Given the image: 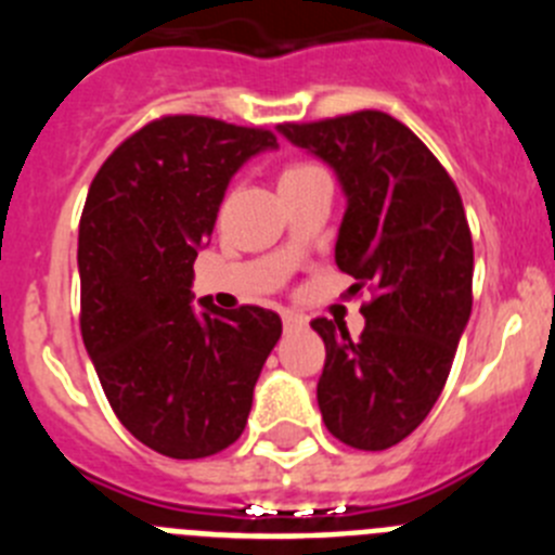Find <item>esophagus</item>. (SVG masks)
<instances>
[{
    "instance_id": "obj_1",
    "label": "esophagus",
    "mask_w": 555,
    "mask_h": 555,
    "mask_svg": "<svg viewBox=\"0 0 555 555\" xmlns=\"http://www.w3.org/2000/svg\"><path fill=\"white\" fill-rule=\"evenodd\" d=\"M306 325L308 320L302 317V313H292V311L283 313V327H286V331H297V327H306Z\"/></svg>"
}]
</instances>
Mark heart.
<instances>
[{
  "label": "heart",
  "instance_id": "1",
  "mask_svg": "<svg viewBox=\"0 0 555 555\" xmlns=\"http://www.w3.org/2000/svg\"><path fill=\"white\" fill-rule=\"evenodd\" d=\"M317 171H322L320 166L306 164V160H294V164H288L286 169L281 171V185L294 183V180H302V178H308V175H317Z\"/></svg>",
  "mask_w": 555,
  "mask_h": 555
}]
</instances>
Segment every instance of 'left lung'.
<instances>
[{
	"mask_svg": "<svg viewBox=\"0 0 555 555\" xmlns=\"http://www.w3.org/2000/svg\"><path fill=\"white\" fill-rule=\"evenodd\" d=\"M278 130L336 169L347 194L336 263L356 281L350 294H372L358 338L325 317L311 322L325 341L322 420L356 450L395 448L442 395L473 311L464 203L434 152L384 111Z\"/></svg>",
	"mask_w": 555,
	"mask_h": 555,
	"instance_id": "8db88e82",
	"label": "left lung"
}]
</instances>
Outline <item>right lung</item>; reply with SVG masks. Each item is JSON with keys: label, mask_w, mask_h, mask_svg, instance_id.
Returning a JSON list of instances; mask_svg holds the SVG:
<instances>
[{"label": "right lung", "mask_w": 555, "mask_h": 555, "mask_svg": "<svg viewBox=\"0 0 555 555\" xmlns=\"http://www.w3.org/2000/svg\"><path fill=\"white\" fill-rule=\"evenodd\" d=\"M274 141L267 127L160 116L127 135L88 189L77 238L82 341L113 414L169 459L222 453L242 436L281 338L269 308H191L194 258L224 189Z\"/></svg>", "instance_id": "1"}]
</instances>
